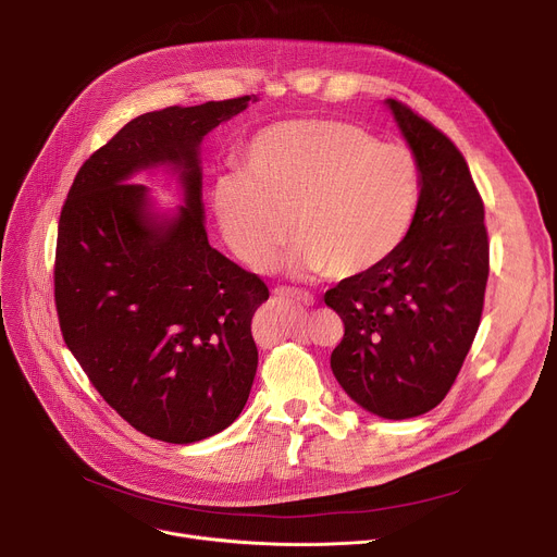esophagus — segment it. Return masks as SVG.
Listing matches in <instances>:
<instances>
[{"label": "esophagus", "mask_w": 557, "mask_h": 557, "mask_svg": "<svg viewBox=\"0 0 557 557\" xmlns=\"http://www.w3.org/2000/svg\"><path fill=\"white\" fill-rule=\"evenodd\" d=\"M273 294L277 298H286V300H294V302H302V305H313V296L307 294V290H300V288H294V286H275Z\"/></svg>", "instance_id": "1"}]
</instances>
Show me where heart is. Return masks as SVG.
Here are the masks:
<instances>
[{
    "mask_svg": "<svg viewBox=\"0 0 557 557\" xmlns=\"http://www.w3.org/2000/svg\"><path fill=\"white\" fill-rule=\"evenodd\" d=\"M420 189L411 149L345 122L305 120L257 133L212 202L227 246L250 269L273 267L294 219L298 269L359 277L406 242Z\"/></svg>",
    "mask_w": 557,
    "mask_h": 557,
    "instance_id": "b5f03b06",
    "label": "heart"
}]
</instances>
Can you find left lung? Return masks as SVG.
Masks as SVG:
<instances>
[{
  "label": "left lung",
  "instance_id": "obj_1",
  "mask_svg": "<svg viewBox=\"0 0 557 557\" xmlns=\"http://www.w3.org/2000/svg\"><path fill=\"white\" fill-rule=\"evenodd\" d=\"M420 166V208L382 267L325 294L345 325L332 352L343 391L366 411L406 420L451 391L481 325L490 244L483 198L458 146L388 99Z\"/></svg>",
  "mask_w": 557,
  "mask_h": 557
}]
</instances>
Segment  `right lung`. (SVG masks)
<instances>
[{
  "label": "right lung",
  "mask_w": 557,
  "mask_h": 557,
  "mask_svg": "<svg viewBox=\"0 0 557 557\" xmlns=\"http://www.w3.org/2000/svg\"><path fill=\"white\" fill-rule=\"evenodd\" d=\"M250 97L171 106L128 122L83 162L58 221L53 298L70 352L139 433L189 445L239 418L257 372L252 313L269 286L208 242L198 144ZM182 169L186 208L145 212L139 168Z\"/></svg>",
  "instance_id": "add662e5"
}]
</instances>
